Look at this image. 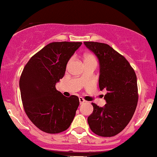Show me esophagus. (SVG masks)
Instances as JSON below:
<instances>
[{
    "instance_id": "obj_1",
    "label": "esophagus",
    "mask_w": 157,
    "mask_h": 157,
    "mask_svg": "<svg viewBox=\"0 0 157 157\" xmlns=\"http://www.w3.org/2000/svg\"><path fill=\"white\" fill-rule=\"evenodd\" d=\"M79 101H80V104H83L84 102H86V101L84 100L82 97H80V98H79Z\"/></svg>"
}]
</instances>
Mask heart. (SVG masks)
<instances>
[{
  "instance_id": "1",
  "label": "heart",
  "mask_w": 157,
  "mask_h": 157,
  "mask_svg": "<svg viewBox=\"0 0 157 157\" xmlns=\"http://www.w3.org/2000/svg\"><path fill=\"white\" fill-rule=\"evenodd\" d=\"M83 59H84V62H89V61H96L95 57L92 54H90V53L85 54V55H84Z\"/></svg>"
}]
</instances>
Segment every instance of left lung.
I'll list each match as a JSON object with an SVG mask.
<instances>
[{
	"mask_svg": "<svg viewBox=\"0 0 157 157\" xmlns=\"http://www.w3.org/2000/svg\"><path fill=\"white\" fill-rule=\"evenodd\" d=\"M99 61L100 90L108 91L106 105L92 103L93 112L88 117L89 126L95 134L112 137L125 128L134 114L138 100L137 77L134 69L123 56L108 44L84 42Z\"/></svg>",
	"mask_w": 157,
	"mask_h": 157,
	"instance_id": "8db88e82",
	"label": "left lung"
}]
</instances>
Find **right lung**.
Returning <instances> with one entry per match:
<instances>
[{"instance_id":"add662e5","label":"right lung","mask_w":157,"mask_h":157,"mask_svg":"<svg viewBox=\"0 0 157 157\" xmlns=\"http://www.w3.org/2000/svg\"><path fill=\"white\" fill-rule=\"evenodd\" d=\"M81 42H52L34 54L19 80L25 113L39 129L49 134L65 131L71 124L80 101L64 96L56 83L64 77L66 65Z\"/></svg>"}]
</instances>
